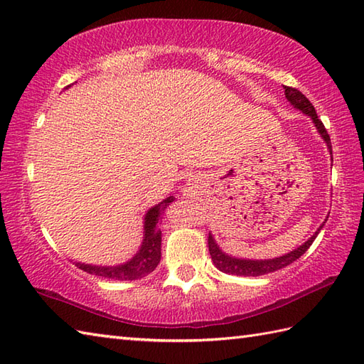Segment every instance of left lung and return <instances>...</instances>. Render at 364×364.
Listing matches in <instances>:
<instances>
[{
    "mask_svg": "<svg viewBox=\"0 0 364 364\" xmlns=\"http://www.w3.org/2000/svg\"><path fill=\"white\" fill-rule=\"evenodd\" d=\"M284 95L288 98V102L296 107V109L301 111L306 115H310L314 127L318 128L321 137L326 141L330 154H331V142H330V136L327 133L326 127H323V123L319 120L318 114H316L314 106L310 103V100H308L304 94H301L300 90L294 89V87H288L284 86ZM326 223V222H323ZM323 223L319 227V230L316 231V233L308 239L305 244H301L300 247H297L296 250H292L289 253L283 255V257H278L274 259H242V258H235V257H230V255L223 253L220 250V247L215 244L213 235L208 236V247H210V255H211V259L214 262V266L218 267L219 270L225 274H231V275H244V277H258V275H264V274H270V272H275L278 269H283L286 266H289L291 262H294L296 259H299L301 255H304L308 249H310V245L313 244V241L318 236L319 231L322 230Z\"/></svg>",
    "mask_w": 364,
    "mask_h": 364,
    "instance_id": "left-lung-1",
    "label": "left lung"
}]
</instances>
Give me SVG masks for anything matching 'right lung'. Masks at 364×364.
I'll list each match as a JSON object with an SVG mask.
<instances>
[{
    "label": "right lung",
    "instance_id": "add662e5",
    "mask_svg": "<svg viewBox=\"0 0 364 364\" xmlns=\"http://www.w3.org/2000/svg\"><path fill=\"white\" fill-rule=\"evenodd\" d=\"M173 197H167L156 206L150 208L144 220V241L141 249L129 261L119 266H92L84 262H75L76 267L92 275L112 278V280H137L153 272L161 261V230L158 228L159 215L164 213Z\"/></svg>",
    "mask_w": 364,
    "mask_h": 364
}]
</instances>
